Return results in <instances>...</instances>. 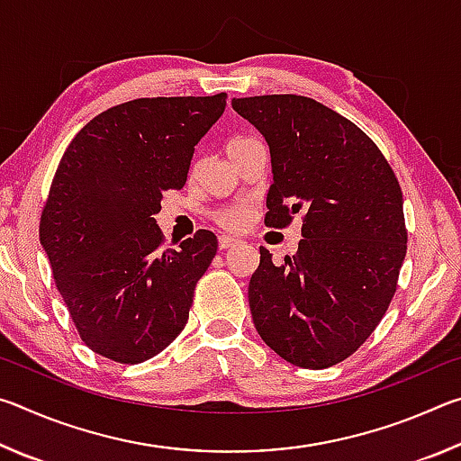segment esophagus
<instances>
[{"label":"esophagus","instance_id":"34e87169","mask_svg":"<svg viewBox=\"0 0 461 461\" xmlns=\"http://www.w3.org/2000/svg\"><path fill=\"white\" fill-rule=\"evenodd\" d=\"M238 244H241V241L236 240V238H231V236H220V248H221V249H230V248L238 246Z\"/></svg>","mask_w":461,"mask_h":461}]
</instances>
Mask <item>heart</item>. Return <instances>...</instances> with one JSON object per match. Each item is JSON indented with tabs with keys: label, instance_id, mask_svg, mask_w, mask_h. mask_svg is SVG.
<instances>
[{
	"label": "heart",
	"instance_id": "b5f03b06",
	"mask_svg": "<svg viewBox=\"0 0 461 461\" xmlns=\"http://www.w3.org/2000/svg\"><path fill=\"white\" fill-rule=\"evenodd\" d=\"M252 140L254 138L236 136V138L230 140L228 146H225V150H228V154H230L233 150H238V148L246 146L248 142H252ZM213 220L220 223V225H223V228H228V230H240V228H244V225L249 220V209H246V207H223V209H217V212L213 213Z\"/></svg>",
	"mask_w": 461,
	"mask_h": 461
}]
</instances>
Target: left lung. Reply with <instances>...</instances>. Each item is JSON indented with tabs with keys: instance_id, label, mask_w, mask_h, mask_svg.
Listing matches in <instances>:
<instances>
[{
	"instance_id": "obj_1",
	"label": "left lung",
	"mask_w": 461,
	"mask_h": 461,
	"mask_svg": "<svg viewBox=\"0 0 461 461\" xmlns=\"http://www.w3.org/2000/svg\"><path fill=\"white\" fill-rule=\"evenodd\" d=\"M270 148L268 228L303 213V240L283 264L260 248L248 301L270 349L321 370L352 356L393 301L407 254L402 191L378 146L303 95L231 99Z\"/></svg>"
}]
</instances>
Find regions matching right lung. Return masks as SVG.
I'll return each mask as SVG.
<instances>
[{
    "label": "right lung",
    "mask_w": 461,
    "mask_h": 461,
    "mask_svg": "<svg viewBox=\"0 0 461 461\" xmlns=\"http://www.w3.org/2000/svg\"><path fill=\"white\" fill-rule=\"evenodd\" d=\"M225 97L126 101L95 115L62 154L41 244L85 346L107 360H150L185 330L217 238L199 230L162 249L154 215L162 193L185 186Z\"/></svg>",
    "instance_id": "right-lung-1"
}]
</instances>
